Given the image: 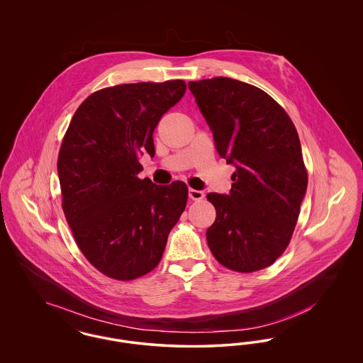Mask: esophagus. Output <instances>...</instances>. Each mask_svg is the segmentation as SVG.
I'll list each match as a JSON object with an SVG mask.
<instances>
[{
  "label": "esophagus",
  "instance_id": "34e87169",
  "mask_svg": "<svg viewBox=\"0 0 363 363\" xmlns=\"http://www.w3.org/2000/svg\"><path fill=\"white\" fill-rule=\"evenodd\" d=\"M189 197L194 201H200L204 199V193L201 190L189 189Z\"/></svg>",
  "mask_w": 363,
  "mask_h": 363
}]
</instances>
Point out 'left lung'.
Returning <instances> with one entry per match:
<instances>
[{
    "mask_svg": "<svg viewBox=\"0 0 363 363\" xmlns=\"http://www.w3.org/2000/svg\"><path fill=\"white\" fill-rule=\"evenodd\" d=\"M218 154L233 163L230 194L208 193L216 219L207 230L213 257L256 272L287 249L306 193L301 141L284 108L257 86L228 77L190 82Z\"/></svg>",
    "mask_w": 363,
    "mask_h": 363,
    "instance_id": "8db88e82",
    "label": "left lung"
}]
</instances>
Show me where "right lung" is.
Wrapping results in <instances>:
<instances>
[{
  "mask_svg": "<svg viewBox=\"0 0 363 363\" xmlns=\"http://www.w3.org/2000/svg\"><path fill=\"white\" fill-rule=\"evenodd\" d=\"M185 91L184 80L102 88L79 106L62 138V209L79 249L107 277L151 272L186 207L185 182L160 186L138 175V155H155L154 129Z\"/></svg>",
  "mask_w": 363,
  "mask_h": 363,
  "instance_id": "add662e5",
  "label": "right lung"
}]
</instances>
